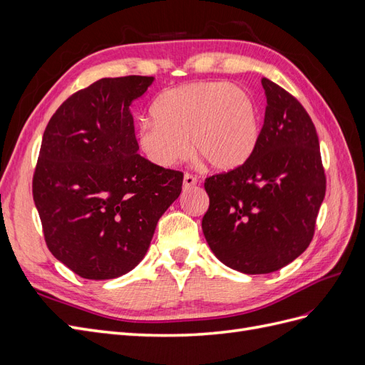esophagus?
<instances>
[{"label":"esophagus","mask_w":365,"mask_h":365,"mask_svg":"<svg viewBox=\"0 0 365 365\" xmlns=\"http://www.w3.org/2000/svg\"><path fill=\"white\" fill-rule=\"evenodd\" d=\"M197 184V180H196V176H193V175H190V173H185L184 175V180H182V187H184V190H189V189H192L193 185H196Z\"/></svg>","instance_id":"34e87169"}]
</instances>
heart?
I'll return each instance as SVG.
<instances>
[{"mask_svg": "<svg viewBox=\"0 0 365 365\" xmlns=\"http://www.w3.org/2000/svg\"><path fill=\"white\" fill-rule=\"evenodd\" d=\"M150 115L140 123L137 143L143 155L160 168L184 161L192 148L215 170H236L259 145L257 108L244 90L228 82L170 88L155 98Z\"/></svg>", "mask_w": 365, "mask_h": 365, "instance_id": "obj_1", "label": "heart"}]
</instances>
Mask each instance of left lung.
<instances>
[{"instance_id":"left-lung-1","label":"left lung","mask_w":365,"mask_h":365,"mask_svg":"<svg viewBox=\"0 0 365 365\" xmlns=\"http://www.w3.org/2000/svg\"><path fill=\"white\" fill-rule=\"evenodd\" d=\"M259 145L242 168L210 176L202 231L228 268L268 274L295 260L314 236L326 195L315 126L304 108L267 77Z\"/></svg>"}]
</instances>
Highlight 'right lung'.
Returning a JSON list of instances; mask_svg holds the SVG:
<instances>
[{"instance_id": "right-lung-1", "label": "right lung", "mask_w": 365, "mask_h": 365, "mask_svg": "<svg viewBox=\"0 0 365 365\" xmlns=\"http://www.w3.org/2000/svg\"><path fill=\"white\" fill-rule=\"evenodd\" d=\"M153 77H105L50 118L33 176V200L51 254L88 280H109L146 256L182 173L138 155L129 106Z\"/></svg>"}]
</instances>
